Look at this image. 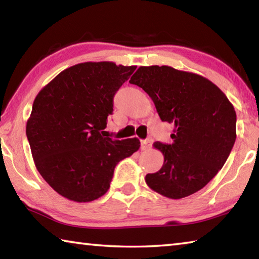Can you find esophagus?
<instances>
[{"instance_id":"esophagus-1","label":"esophagus","mask_w":259,"mask_h":259,"mask_svg":"<svg viewBox=\"0 0 259 259\" xmlns=\"http://www.w3.org/2000/svg\"><path fill=\"white\" fill-rule=\"evenodd\" d=\"M152 144H153L152 139L142 140V144H140V145H142V150H148V148L152 147Z\"/></svg>"}]
</instances>
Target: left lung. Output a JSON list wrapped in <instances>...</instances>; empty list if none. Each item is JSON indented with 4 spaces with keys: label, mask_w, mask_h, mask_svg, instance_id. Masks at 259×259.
Listing matches in <instances>:
<instances>
[{
    "label": "left lung",
    "mask_w": 259,
    "mask_h": 259,
    "mask_svg": "<svg viewBox=\"0 0 259 259\" xmlns=\"http://www.w3.org/2000/svg\"><path fill=\"white\" fill-rule=\"evenodd\" d=\"M129 82L150 96L162 121L175 125L171 144L154 143L164 162L159 171L146 175V184L169 199L200 191L233 148V105L208 78L170 66H142Z\"/></svg>",
    "instance_id": "1"
}]
</instances>
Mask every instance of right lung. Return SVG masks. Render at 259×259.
Masks as SVG:
<instances>
[{"label": "right lung", "instance_id": "right-lung-1", "mask_svg": "<svg viewBox=\"0 0 259 259\" xmlns=\"http://www.w3.org/2000/svg\"><path fill=\"white\" fill-rule=\"evenodd\" d=\"M136 66L111 61L65 69L37 94L26 125L36 169L64 198L90 202L109 188L114 169L138 151L137 138L104 137L114 95Z\"/></svg>", "mask_w": 259, "mask_h": 259}]
</instances>
